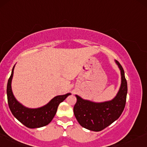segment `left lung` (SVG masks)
Returning a JSON list of instances; mask_svg holds the SVG:
<instances>
[{
  "label": "left lung",
  "instance_id": "8db88e82",
  "mask_svg": "<svg viewBox=\"0 0 147 147\" xmlns=\"http://www.w3.org/2000/svg\"><path fill=\"white\" fill-rule=\"evenodd\" d=\"M121 70V84L113 99L96 102L82 98L78 95L74 106V114L81 126L93 131H100L120 117L124 110L127 94V83L123 67L115 60Z\"/></svg>",
  "mask_w": 147,
  "mask_h": 147
}]
</instances>
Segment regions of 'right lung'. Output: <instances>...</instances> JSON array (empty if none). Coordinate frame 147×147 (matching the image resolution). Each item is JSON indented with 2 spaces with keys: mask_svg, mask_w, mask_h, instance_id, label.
<instances>
[{
  "mask_svg": "<svg viewBox=\"0 0 147 147\" xmlns=\"http://www.w3.org/2000/svg\"><path fill=\"white\" fill-rule=\"evenodd\" d=\"M14 67L12 69L7 86L8 105L12 114L24 126L31 129L40 128L49 125L54 118L60 102L64 100L71 94L67 93L66 94L55 96L47 104L38 108L26 107L18 101L12 92L11 81Z\"/></svg>",
  "mask_w": 147,
  "mask_h": 147,
  "instance_id": "right-lung-1",
  "label": "right lung"
}]
</instances>
